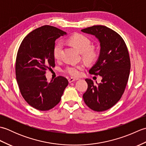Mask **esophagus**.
<instances>
[{"mask_svg":"<svg viewBox=\"0 0 146 146\" xmlns=\"http://www.w3.org/2000/svg\"><path fill=\"white\" fill-rule=\"evenodd\" d=\"M78 78H70L68 79V82H69V83H71L73 82H75L76 81V80H78Z\"/></svg>","mask_w":146,"mask_h":146,"instance_id":"obj_1","label":"esophagus"}]
</instances>
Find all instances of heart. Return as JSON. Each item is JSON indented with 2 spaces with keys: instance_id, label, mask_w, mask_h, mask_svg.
<instances>
[{
  "instance_id": "b5f03b06",
  "label": "heart",
  "mask_w": 146,
  "mask_h": 146,
  "mask_svg": "<svg viewBox=\"0 0 146 146\" xmlns=\"http://www.w3.org/2000/svg\"><path fill=\"white\" fill-rule=\"evenodd\" d=\"M68 42L76 48L82 53L83 57L88 62L94 61L98 57V52L96 49L91 46V41L87 37L81 34H76L70 37L68 39ZM63 44L60 41L56 42L53 47L52 53L54 58H60ZM84 65L83 64H73L66 67L64 71L68 75L73 77H78L81 75V71L84 69Z\"/></svg>"
}]
</instances>
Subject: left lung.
Here are the masks:
<instances>
[{
  "instance_id": "1",
  "label": "left lung",
  "mask_w": 146,
  "mask_h": 146,
  "mask_svg": "<svg viewBox=\"0 0 146 146\" xmlns=\"http://www.w3.org/2000/svg\"><path fill=\"white\" fill-rule=\"evenodd\" d=\"M81 31L100 41V55L89 73L102 77L97 86L92 80L85 79L88 88L83 100L93 110H107L119 101L125 91L131 69L128 49L122 37L106 26H94Z\"/></svg>"
}]
</instances>
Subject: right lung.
<instances>
[{"mask_svg":"<svg viewBox=\"0 0 146 146\" xmlns=\"http://www.w3.org/2000/svg\"><path fill=\"white\" fill-rule=\"evenodd\" d=\"M66 33L51 26H43L27 35L19 48L15 76L21 94L27 103L37 110L46 111L58 104L68 80L62 76L50 83L46 71L55 66L52 53L56 39Z\"/></svg>","mask_w":146,"mask_h":146,"instance_id":"obj_1","label":"right lung"}]
</instances>
